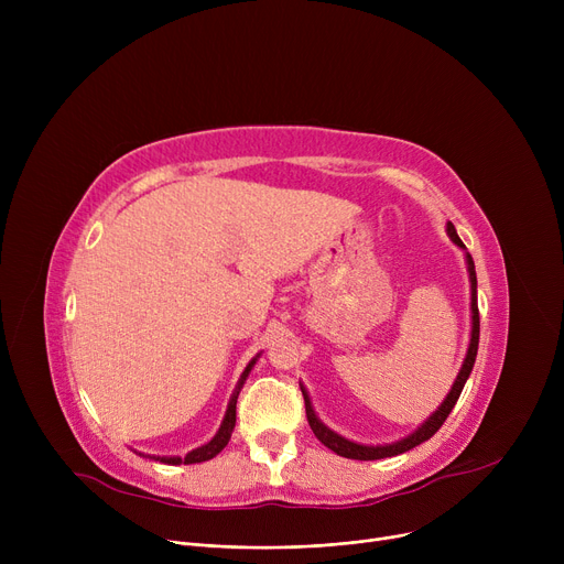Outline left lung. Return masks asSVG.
Masks as SVG:
<instances>
[{
    "mask_svg": "<svg viewBox=\"0 0 564 564\" xmlns=\"http://www.w3.org/2000/svg\"><path fill=\"white\" fill-rule=\"evenodd\" d=\"M448 235L453 237V242H455L457 247H464V242L459 240V235H457V230H455L453 224H448ZM466 262H468V276H470L473 329H470V345H468V351H466L464 366H462V370H459V375H457V379H455V383H453V391L448 393V398L443 400V404H441V406L432 413V416H430L416 432H413L411 436H406V438H402V441H398V443H391V446H361V443H351V441L338 436L336 432H332L329 427H324V425L317 421V416H315V411H313V406H311V400H308L306 391L302 389V393H304V404H306L308 425H311L313 434H315L329 451H334L336 455L347 457V459H364V462H368V459H383V457H395V455H402V453H406V451H411V448L421 446L423 441H427L430 436H434V434L438 432V427H441L443 423H446L448 413L453 411V406L457 404V400H459V395H462V389H464V383H466V379H468V375H470V370H473V364H476L478 343H480L478 279H476V264H473L470 253H466Z\"/></svg>",
    "mask_w": 564,
    "mask_h": 564,
    "instance_id": "1",
    "label": "left lung"
}]
</instances>
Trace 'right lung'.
Returning a JSON list of instances; mask_svg holds the SVG:
<instances>
[{
    "instance_id": "add662e5",
    "label": "right lung",
    "mask_w": 564,
    "mask_h": 564,
    "mask_svg": "<svg viewBox=\"0 0 564 564\" xmlns=\"http://www.w3.org/2000/svg\"><path fill=\"white\" fill-rule=\"evenodd\" d=\"M253 364H256V359H253V361L247 366V370L242 372V379H240V383H237V389H235V393H232V398H230V402H228L224 423H221L219 432L215 434V438H213L210 443H205V446L192 451L187 457H158L160 462H164V464H198V462H207V459L217 457V455L226 448V443H228V438H230V434H232V427H235V404H237V395H240L242 383H245V379L249 377Z\"/></svg>"
}]
</instances>
